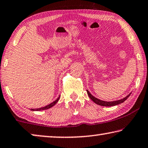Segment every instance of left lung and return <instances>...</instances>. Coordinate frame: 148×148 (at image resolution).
<instances>
[{
  "label": "left lung",
  "mask_w": 148,
  "mask_h": 148,
  "mask_svg": "<svg viewBox=\"0 0 148 148\" xmlns=\"http://www.w3.org/2000/svg\"><path fill=\"white\" fill-rule=\"evenodd\" d=\"M87 94L88 95V97H90V99H91L95 103H96L97 104H99V105L103 106H112L117 105V104H119L120 103H122L123 102L126 101V100L130 97V95H131V93H130V94H129L128 96H126V97L124 98L123 99L119 100V101H112V102H106V101H101V100H99V99H97V98H95V97H93L92 95L90 94L89 92H88V90H87Z\"/></svg>",
  "instance_id": "left-lung-1"
}]
</instances>
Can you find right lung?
<instances>
[{"mask_svg": "<svg viewBox=\"0 0 148 148\" xmlns=\"http://www.w3.org/2000/svg\"><path fill=\"white\" fill-rule=\"evenodd\" d=\"M60 97H59L58 98V99H56L55 101H53V103H51V104H48V105H47V106H44V107H42V108H32L31 109V110H33V111H39V110H46V109H48V108H51L52 106H53L54 105H55V104L58 103V101H59V99H60Z\"/></svg>", "mask_w": 148, "mask_h": 148, "instance_id": "right-lung-1", "label": "right lung"}]
</instances>
